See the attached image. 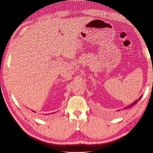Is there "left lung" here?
<instances>
[{
    "mask_svg": "<svg viewBox=\"0 0 153 153\" xmlns=\"http://www.w3.org/2000/svg\"><path fill=\"white\" fill-rule=\"evenodd\" d=\"M142 98V96L141 97H140L139 98V99H137V100L136 101H134V102H133V103H132L131 104H130V105H128V106H127V107H125L124 109H128V108H131V107H133V105H135V104H136L137 102H138V101H139L140 100V99H141Z\"/></svg>",
    "mask_w": 153,
    "mask_h": 153,
    "instance_id": "left-lung-1",
    "label": "left lung"
}]
</instances>
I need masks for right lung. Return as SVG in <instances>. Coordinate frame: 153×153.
<instances>
[{
    "mask_svg": "<svg viewBox=\"0 0 153 153\" xmlns=\"http://www.w3.org/2000/svg\"><path fill=\"white\" fill-rule=\"evenodd\" d=\"M34 112H35V111H34Z\"/></svg>",
    "mask_w": 153,
    "mask_h": 153,
    "instance_id": "add662e5",
    "label": "right lung"
}]
</instances>
